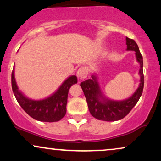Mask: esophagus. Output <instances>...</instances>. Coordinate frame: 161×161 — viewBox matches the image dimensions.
Segmentation results:
<instances>
[{
  "label": "esophagus",
  "instance_id": "obj_1",
  "mask_svg": "<svg viewBox=\"0 0 161 161\" xmlns=\"http://www.w3.org/2000/svg\"><path fill=\"white\" fill-rule=\"evenodd\" d=\"M88 67L86 66H83V67L79 68L77 71V76L79 77V79H86L88 75Z\"/></svg>",
  "mask_w": 161,
  "mask_h": 161
}]
</instances>
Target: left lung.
Segmentation results:
<instances>
[{
    "label": "left lung",
    "mask_w": 161,
    "mask_h": 161,
    "mask_svg": "<svg viewBox=\"0 0 161 161\" xmlns=\"http://www.w3.org/2000/svg\"><path fill=\"white\" fill-rule=\"evenodd\" d=\"M125 41L127 50L136 51V60L140 64V84L133 95L128 99L119 101L105 98L100 89L95 75H92V79H88L80 84L86 98L88 110L92 115L99 120L111 122L119 120L124 118L137 104L143 92V58L136 42L127 37L125 38Z\"/></svg>",
    "instance_id": "8db88e82"
}]
</instances>
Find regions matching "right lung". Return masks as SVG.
Listing matches in <instances>:
<instances>
[{"label":"right lung","mask_w":161,"mask_h":161,"mask_svg":"<svg viewBox=\"0 0 161 161\" xmlns=\"http://www.w3.org/2000/svg\"><path fill=\"white\" fill-rule=\"evenodd\" d=\"M12 89L16 101L31 117L42 122H57L65 116L69 89L77 83V77L71 75L60 86L58 90L47 98L34 101L28 98L19 91L14 77V69L11 75Z\"/></svg>","instance_id":"add662e5"}]
</instances>
